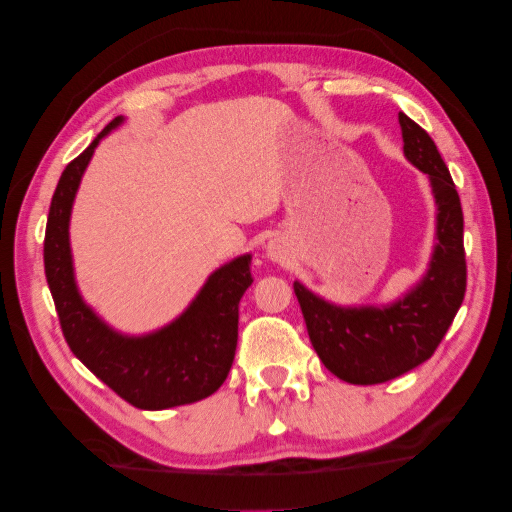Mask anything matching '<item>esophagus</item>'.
Here are the masks:
<instances>
[{
  "mask_svg": "<svg viewBox=\"0 0 512 512\" xmlns=\"http://www.w3.org/2000/svg\"><path fill=\"white\" fill-rule=\"evenodd\" d=\"M267 256L276 263H285L290 261V245L283 238H272L267 242Z\"/></svg>",
  "mask_w": 512,
  "mask_h": 512,
  "instance_id": "1",
  "label": "esophagus"
}]
</instances>
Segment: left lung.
Listing matches in <instances>:
<instances>
[{
  "label": "left lung",
  "mask_w": 512,
  "mask_h": 512,
  "mask_svg": "<svg viewBox=\"0 0 512 512\" xmlns=\"http://www.w3.org/2000/svg\"><path fill=\"white\" fill-rule=\"evenodd\" d=\"M398 121L405 155L429 175L438 204V242L425 279L389 308H337L294 283L319 360L351 384L389 382L427 362L452 326L468 281L463 211L450 170L418 123L402 112Z\"/></svg>",
  "instance_id": "1"
}]
</instances>
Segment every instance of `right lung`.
<instances>
[{
  "instance_id": "1",
  "label": "right lung",
  "mask_w": 512,
  "mask_h": 512,
  "mask_svg": "<svg viewBox=\"0 0 512 512\" xmlns=\"http://www.w3.org/2000/svg\"><path fill=\"white\" fill-rule=\"evenodd\" d=\"M121 116L62 170L44 231V274L62 335L80 362L137 409L191 405L222 387L238 344V303L249 288L251 256L220 267L182 317L146 337H123L89 310L76 290L69 251V215L89 159Z\"/></svg>"
}]
</instances>
